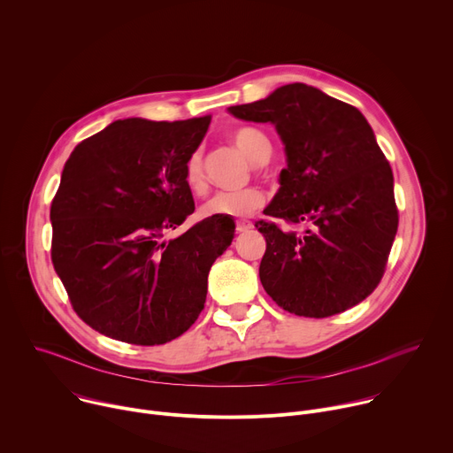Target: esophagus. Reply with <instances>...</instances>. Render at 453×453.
<instances>
[{
	"mask_svg": "<svg viewBox=\"0 0 453 453\" xmlns=\"http://www.w3.org/2000/svg\"><path fill=\"white\" fill-rule=\"evenodd\" d=\"M252 229V222L249 220H238L236 222V233H247Z\"/></svg>",
	"mask_w": 453,
	"mask_h": 453,
	"instance_id": "34e87169",
	"label": "esophagus"
}]
</instances>
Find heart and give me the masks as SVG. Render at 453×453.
<instances>
[{
	"mask_svg": "<svg viewBox=\"0 0 453 453\" xmlns=\"http://www.w3.org/2000/svg\"><path fill=\"white\" fill-rule=\"evenodd\" d=\"M233 143L238 150L254 165H264L269 161L273 154V145L269 138L252 127H242L231 134ZM186 186L193 191H201L206 184L204 180V163L199 152L193 154L184 168ZM265 203L264 193L257 188H247L240 191H220L213 196L203 208V217H229L242 219L254 213L257 208H262Z\"/></svg>",
	"mask_w": 453,
	"mask_h": 453,
	"instance_id": "heart-1",
	"label": "heart"
}]
</instances>
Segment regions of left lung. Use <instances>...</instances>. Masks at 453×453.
Wrapping results in <instances>:
<instances>
[{"mask_svg":"<svg viewBox=\"0 0 453 453\" xmlns=\"http://www.w3.org/2000/svg\"><path fill=\"white\" fill-rule=\"evenodd\" d=\"M227 111L276 127L287 168L264 213L306 226L254 224L267 242L265 292L283 310L315 319L364 301L383 276L398 231L393 170L364 114L301 82Z\"/></svg>","mask_w":453,"mask_h":453,"instance_id":"obj_1","label":"left lung"}]
</instances>
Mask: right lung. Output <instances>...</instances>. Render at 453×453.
Returning a JSON list of instances; mask_svg holds the SVG:
<instances>
[{"mask_svg":"<svg viewBox=\"0 0 453 453\" xmlns=\"http://www.w3.org/2000/svg\"><path fill=\"white\" fill-rule=\"evenodd\" d=\"M210 121L118 119L64 165L50 210L51 262L73 310L98 334L165 344L203 311L234 220L210 217L172 240L165 233L196 211L184 168Z\"/></svg>","mask_w":453,"mask_h":453,"instance_id":"obj_1","label":"right lung"}]
</instances>
